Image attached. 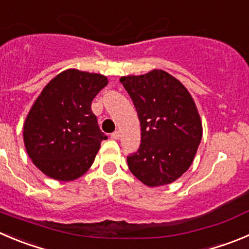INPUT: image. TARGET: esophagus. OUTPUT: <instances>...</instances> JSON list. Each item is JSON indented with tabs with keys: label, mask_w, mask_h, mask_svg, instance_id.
<instances>
[{
	"label": "esophagus",
	"mask_w": 249,
	"mask_h": 249,
	"mask_svg": "<svg viewBox=\"0 0 249 249\" xmlns=\"http://www.w3.org/2000/svg\"><path fill=\"white\" fill-rule=\"evenodd\" d=\"M110 138L114 139V140H118V139L120 138V131H118V130H117V131H114L113 134L110 135Z\"/></svg>",
	"instance_id": "1"
}]
</instances>
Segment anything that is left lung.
Listing matches in <instances>:
<instances>
[{
    "label": "left lung",
    "mask_w": 249,
    "mask_h": 249,
    "mask_svg": "<svg viewBox=\"0 0 249 249\" xmlns=\"http://www.w3.org/2000/svg\"><path fill=\"white\" fill-rule=\"evenodd\" d=\"M141 125V145L127 156L139 180L160 187L177 180L193 163L203 136L200 115L187 88L163 70L120 78Z\"/></svg>",
    "instance_id": "left-lung-1"
}]
</instances>
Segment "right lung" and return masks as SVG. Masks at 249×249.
<instances>
[{"label":"right lung","mask_w":249,"mask_h":249,"mask_svg":"<svg viewBox=\"0 0 249 249\" xmlns=\"http://www.w3.org/2000/svg\"><path fill=\"white\" fill-rule=\"evenodd\" d=\"M107 85L106 76L70 69L53 78L34 102L23 139L33 163L48 177L69 182L92 166L107 135L90 104Z\"/></svg>","instance_id":"right-lung-1"}]
</instances>
